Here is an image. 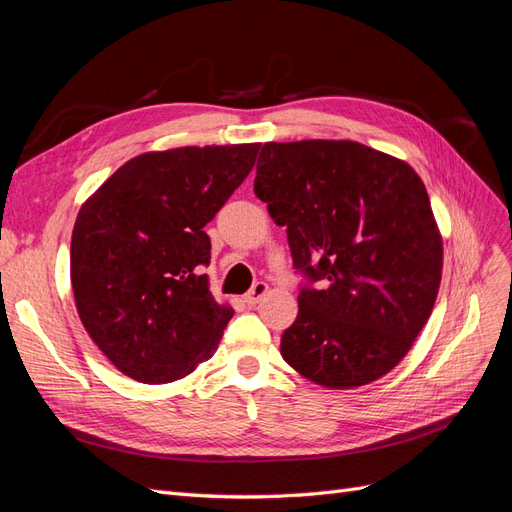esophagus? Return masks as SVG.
<instances>
[{"instance_id":"1","label":"esophagus","mask_w":512,"mask_h":512,"mask_svg":"<svg viewBox=\"0 0 512 512\" xmlns=\"http://www.w3.org/2000/svg\"><path fill=\"white\" fill-rule=\"evenodd\" d=\"M267 292H269V286H267L265 282H256V284L252 286V290L247 292L245 297H243V303H245V305H256L262 297H265Z\"/></svg>"}]
</instances>
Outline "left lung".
I'll return each instance as SVG.
<instances>
[{"mask_svg": "<svg viewBox=\"0 0 512 512\" xmlns=\"http://www.w3.org/2000/svg\"><path fill=\"white\" fill-rule=\"evenodd\" d=\"M254 192L286 226L305 280L299 316L282 335L284 361L329 389L389 374L425 327L442 280V237L421 177L352 141L265 143Z\"/></svg>", "mask_w": 512, "mask_h": 512, "instance_id": "8db88e82", "label": "left lung"}]
</instances>
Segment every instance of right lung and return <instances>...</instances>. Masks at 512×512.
<instances>
[{
    "instance_id": "obj_1",
    "label": "right lung",
    "mask_w": 512,
    "mask_h": 512,
    "mask_svg": "<svg viewBox=\"0 0 512 512\" xmlns=\"http://www.w3.org/2000/svg\"><path fill=\"white\" fill-rule=\"evenodd\" d=\"M258 143L181 147L123 164L81 207L70 277L83 327L123 374L162 384L218 348L232 307L203 269V230L250 175Z\"/></svg>"
}]
</instances>
